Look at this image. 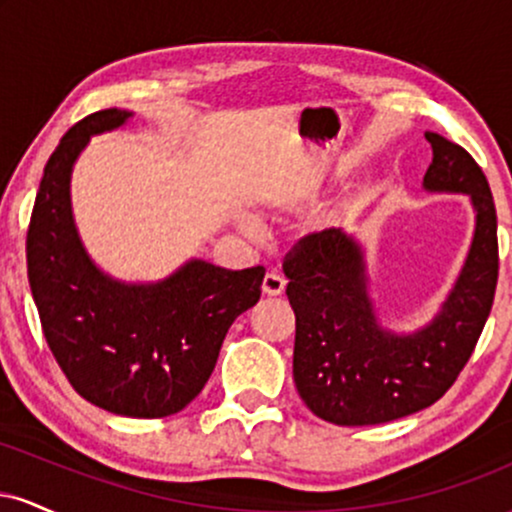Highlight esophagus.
Here are the masks:
<instances>
[{
    "instance_id": "esophagus-1",
    "label": "esophagus",
    "mask_w": 512,
    "mask_h": 512,
    "mask_svg": "<svg viewBox=\"0 0 512 512\" xmlns=\"http://www.w3.org/2000/svg\"><path fill=\"white\" fill-rule=\"evenodd\" d=\"M286 289V279L279 274H267L262 279V293L264 296H279Z\"/></svg>"
}]
</instances>
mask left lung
<instances>
[{
  "label": "left lung",
  "mask_w": 512,
  "mask_h": 512,
  "mask_svg": "<svg viewBox=\"0 0 512 512\" xmlns=\"http://www.w3.org/2000/svg\"><path fill=\"white\" fill-rule=\"evenodd\" d=\"M431 195H467L474 233L440 310L414 332L383 325L366 248L342 228L313 233L286 257V296L296 313L293 380L305 407L337 426H375L438 402L472 356L498 281L496 207L486 175L462 146L426 132Z\"/></svg>",
  "instance_id": "8db88e82"
}]
</instances>
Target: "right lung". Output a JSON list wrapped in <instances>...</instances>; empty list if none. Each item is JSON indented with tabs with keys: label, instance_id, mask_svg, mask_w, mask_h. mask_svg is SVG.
Segmentation results:
<instances>
[{
	"label": "right lung",
	"instance_id": "add662e5",
	"mask_svg": "<svg viewBox=\"0 0 512 512\" xmlns=\"http://www.w3.org/2000/svg\"><path fill=\"white\" fill-rule=\"evenodd\" d=\"M132 115H88L52 151L28 226V281L74 390L110 414L163 419L207 385L228 327L260 301L264 267L231 272L192 257L166 279L132 284L93 262L74 221L72 170L91 137Z\"/></svg>",
	"mask_w": 512,
	"mask_h": 512
}]
</instances>
